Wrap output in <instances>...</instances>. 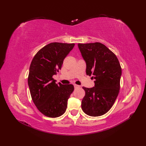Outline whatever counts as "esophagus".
<instances>
[{
    "label": "esophagus",
    "mask_w": 146,
    "mask_h": 146,
    "mask_svg": "<svg viewBox=\"0 0 146 146\" xmlns=\"http://www.w3.org/2000/svg\"><path fill=\"white\" fill-rule=\"evenodd\" d=\"M74 88H79V87H80V86L76 85V84H74Z\"/></svg>",
    "instance_id": "1"
}]
</instances>
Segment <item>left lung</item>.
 <instances>
[{
	"instance_id": "left-lung-1",
	"label": "left lung",
	"mask_w": 146,
	"mask_h": 146,
	"mask_svg": "<svg viewBox=\"0 0 146 146\" xmlns=\"http://www.w3.org/2000/svg\"><path fill=\"white\" fill-rule=\"evenodd\" d=\"M86 65V73L94 79V86L83 87L85 96L82 109L90 116H100L112 107L120 89L122 70L115 54L100 42L78 44Z\"/></svg>"
}]
</instances>
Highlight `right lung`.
<instances>
[{"label":"right lung","instance_id":"1","mask_svg":"<svg viewBox=\"0 0 146 146\" xmlns=\"http://www.w3.org/2000/svg\"><path fill=\"white\" fill-rule=\"evenodd\" d=\"M74 45L48 44L37 52L30 64L28 77L30 94L39 111L47 117H57L65 113L68 100L74 90L72 84H56L52 78L61 69Z\"/></svg>","mask_w":146,"mask_h":146}]
</instances>
